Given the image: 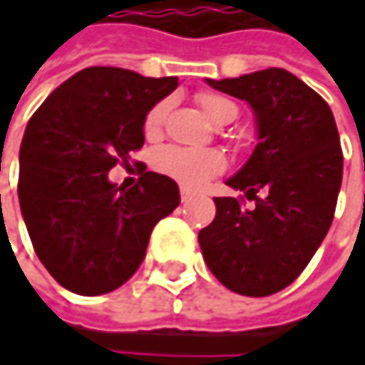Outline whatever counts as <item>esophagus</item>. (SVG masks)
<instances>
[{"label":"esophagus","mask_w":365,"mask_h":365,"mask_svg":"<svg viewBox=\"0 0 365 365\" xmlns=\"http://www.w3.org/2000/svg\"><path fill=\"white\" fill-rule=\"evenodd\" d=\"M180 198H182V202L185 205V202H190V200L194 198V192L187 190V187H182V190H180Z\"/></svg>","instance_id":"obj_1"}]
</instances>
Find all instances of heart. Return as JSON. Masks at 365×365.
<instances>
[{"mask_svg":"<svg viewBox=\"0 0 365 365\" xmlns=\"http://www.w3.org/2000/svg\"><path fill=\"white\" fill-rule=\"evenodd\" d=\"M196 103L202 108V111L213 120L215 124H228L237 118V106L215 93H200L196 97ZM169 113V101L156 103L152 110L145 113L143 120V133L145 137L154 139L160 135L165 120ZM152 165L158 173L165 178L178 182L183 187H198L207 180L220 175L226 169V160L220 152L215 150H196V148H182V145H165L160 148Z\"/></svg>","mask_w":365,"mask_h":365,"instance_id":"b5f03b06","label":"heart"}]
</instances>
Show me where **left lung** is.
Listing matches in <instances>:
<instances>
[{
    "label": "left lung",
    "mask_w": 365,
    "mask_h": 365,
    "mask_svg": "<svg viewBox=\"0 0 365 365\" xmlns=\"http://www.w3.org/2000/svg\"><path fill=\"white\" fill-rule=\"evenodd\" d=\"M207 82L254 108L259 143L226 182L254 207L243 196L213 198L215 217L198 243L222 285L270 296L300 277L331 226L342 183L336 120L322 95L279 67Z\"/></svg>",
    "instance_id": "8db88e82"
}]
</instances>
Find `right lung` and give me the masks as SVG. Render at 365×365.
Returning <instances> with one entry per match:
<instances>
[{
    "label": "right lung",
    "mask_w": 365,
    "mask_h": 365,
    "mask_svg": "<svg viewBox=\"0 0 365 365\" xmlns=\"http://www.w3.org/2000/svg\"><path fill=\"white\" fill-rule=\"evenodd\" d=\"M178 78L86 67L31 115L21 143L19 200L39 262L69 292L101 296L141 266L154 226L180 205L178 183L141 173L128 190L115 165L143 148V120Z\"/></svg>",
    "instance_id": "right-lung-1"
}]
</instances>
